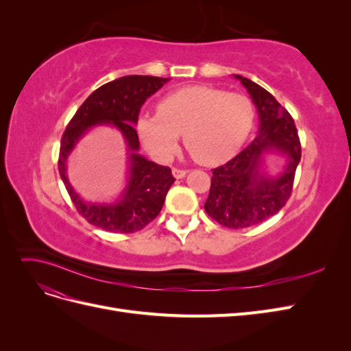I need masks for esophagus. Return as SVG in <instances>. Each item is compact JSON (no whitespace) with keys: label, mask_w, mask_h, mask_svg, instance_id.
<instances>
[{"label":"esophagus","mask_w":351,"mask_h":351,"mask_svg":"<svg viewBox=\"0 0 351 351\" xmlns=\"http://www.w3.org/2000/svg\"><path fill=\"white\" fill-rule=\"evenodd\" d=\"M186 174H187L186 169H182V168H173V176H174L176 178H183V177H186Z\"/></svg>","instance_id":"obj_1"}]
</instances>
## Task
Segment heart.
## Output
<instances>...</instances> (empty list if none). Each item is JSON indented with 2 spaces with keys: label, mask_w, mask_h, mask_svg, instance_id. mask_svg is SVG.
I'll return each mask as SVG.
<instances>
[{
  "label": "heart",
  "mask_w": 351,
  "mask_h": 351,
  "mask_svg": "<svg viewBox=\"0 0 351 351\" xmlns=\"http://www.w3.org/2000/svg\"><path fill=\"white\" fill-rule=\"evenodd\" d=\"M254 110L243 93L210 86H187L158 102L156 114H143L137 132L158 158L173 154L178 134L197 162L217 165L234 156L252 130Z\"/></svg>",
  "instance_id": "1"
}]
</instances>
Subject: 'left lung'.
Masks as SVG:
<instances>
[{"label":"left lung","instance_id":"obj_1","mask_svg":"<svg viewBox=\"0 0 351 351\" xmlns=\"http://www.w3.org/2000/svg\"><path fill=\"white\" fill-rule=\"evenodd\" d=\"M247 89L259 114L254 141L228 161L212 169L206 214L228 228H247L263 222L289 200L302 147L294 120L282 105L258 83L234 74ZM280 153L286 158L283 171L269 176L263 169L264 155Z\"/></svg>","mask_w":351,"mask_h":351}]
</instances>
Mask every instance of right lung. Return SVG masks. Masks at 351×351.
Instances as JSON below:
<instances>
[{"mask_svg":"<svg viewBox=\"0 0 351 351\" xmlns=\"http://www.w3.org/2000/svg\"><path fill=\"white\" fill-rule=\"evenodd\" d=\"M169 79L154 76H124L102 84L92 92L74 114L61 137L58 171L79 214L89 224L110 232L139 231L161 212L169 187L176 182L168 167L147 161L139 154V136L134 129L145 101ZM99 123L115 126L125 137L130 152V177L114 204L84 202L68 182L66 158L89 128Z\"/></svg>","mask_w":351,"mask_h":351,"instance_id":"1","label":"right lung"}]
</instances>
